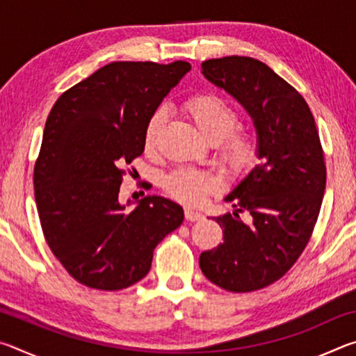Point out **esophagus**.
I'll list each match as a JSON object with an SVG mask.
<instances>
[{"mask_svg": "<svg viewBox=\"0 0 356 356\" xmlns=\"http://www.w3.org/2000/svg\"><path fill=\"white\" fill-rule=\"evenodd\" d=\"M185 218L188 221H197V220H202L204 215L201 212H197V210H195V209L185 207Z\"/></svg>", "mask_w": 356, "mask_h": 356, "instance_id": "34e87169", "label": "esophagus"}]
</instances>
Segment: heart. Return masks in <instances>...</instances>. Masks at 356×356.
Segmentation results:
<instances>
[{
    "instance_id": "1",
    "label": "heart",
    "mask_w": 356,
    "mask_h": 356,
    "mask_svg": "<svg viewBox=\"0 0 356 356\" xmlns=\"http://www.w3.org/2000/svg\"><path fill=\"white\" fill-rule=\"evenodd\" d=\"M197 130L212 143H220V155L229 171L242 176L250 172L261 159V143L252 131H236L240 122V113L216 94L193 95L184 104ZM166 122L163 108L155 110L144 129V147L154 152L159 146L160 135ZM165 188L171 196L188 204H200L218 190V179L213 174L193 168H180L165 177Z\"/></svg>"
}]
</instances>
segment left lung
<instances>
[{"mask_svg": "<svg viewBox=\"0 0 356 356\" xmlns=\"http://www.w3.org/2000/svg\"><path fill=\"white\" fill-rule=\"evenodd\" d=\"M201 69L248 113L261 163L225 197L232 213L212 218L225 242L201 252L200 267L229 292L259 291L282 278L309 242L327 182L321 138L306 100L267 64L226 56Z\"/></svg>", "mask_w": 356, "mask_h": 356, "instance_id": "1", "label": "left lung"}]
</instances>
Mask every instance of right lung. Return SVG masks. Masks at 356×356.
I'll list each match as a JSON object with an SVG mask.
<instances>
[{"label":"right lung","instance_id":"obj_1","mask_svg":"<svg viewBox=\"0 0 356 356\" xmlns=\"http://www.w3.org/2000/svg\"><path fill=\"white\" fill-rule=\"evenodd\" d=\"M191 65L119 61L65 91L48 114L34 196L48 246L70 276L120 291L149 273L154 250L184 221L163 196L119 201L125 165L144 152V129Z\"/></svg>","mask_w":356,"mask_h":356}]
</instances>
